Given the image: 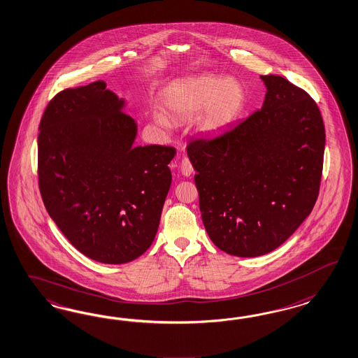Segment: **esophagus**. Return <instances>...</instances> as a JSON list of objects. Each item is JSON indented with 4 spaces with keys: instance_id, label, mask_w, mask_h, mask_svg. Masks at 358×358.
<instances>
[{
    "instance_id": "obj_1",
    "label": "esophagus",
    "mask_w": 358,
    "mask_h": 358,
    "mask_svg": "<svg viewBox=\"0 0 358 358\" xmlns=\"http://www.w3.org/2000/svg\"><path fill=\"white\" fill-rule=\"evenodd\" d=\"M180 170H182V174H183L184 176H189V175L194 174V167H192V164H191L188 158H183V159H182Z\"/></svg>"
}]
</instances>
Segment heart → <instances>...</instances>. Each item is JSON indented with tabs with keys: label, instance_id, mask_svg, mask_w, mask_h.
<instances>
[{
	"label": "heart",
	"instance_id": "heart-1",
	"mask_svg": "<svg viewBox=\"0 0 358 358\" xmlns=\"http://www.w3.org/2000/svg\"><path fill=\"white\" fill-rule=\"evenodd\" d=\"M243 103L245 92L239 82L205 73L170 85L162 96V111L154 113V122L170 127L199 115V131L217 136L234 123Z\"/></svg>",
	"mask_w": 358,
	"mask_h": 358
}]
</instances>
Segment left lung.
I'll return each mask as SVG.
<instances>
[{
    "label": "left lung",
    "mask_w": 358,
    "mask_h": 358,
    "mask_svg": "<svg viewBox=\"0 0 358 358\" xmlns=\"http://www.w3.org/2000/svg\"><path fill=\"white\" fill-rule=\"evenodd\" d=\"M264 103L215 140L187 154L205 230L229 255L255 257L282 245L311 213L323 170L326 132L305 90L280 76H260Z\"/></svg>",
    "instance_id": "left-lung-1"
}]
</instances>
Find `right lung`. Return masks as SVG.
Here are the masks:
<instances>
[{"label":"right lung","instance_id":"right-lung-1","mask_svg":"<svg viewBox=\"0 0 358 358\" xmlns=\"http://www.w3.org/2000/svg\"><path fill=\"white\" fill-rule=\"evenodd\" d=\"M127 102L103 81L59 92L38 136L41 199L62 234L104 264L152 245L171 185V146H136Z\"/></svg>","mask_w":358,"mask_h":358}]
</instances>
